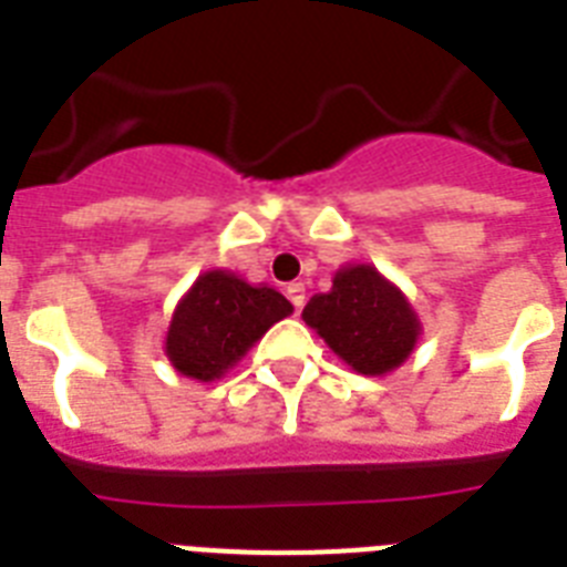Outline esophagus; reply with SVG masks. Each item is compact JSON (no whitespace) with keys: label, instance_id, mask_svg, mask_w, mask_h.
<instances>
[{"label":"esophagus","instance_id":"1","mask_svg":"<svg viewBox=\"0 0 567 567\" xmlns=\"http://www.w3.org/2000/svg\"><path fill=\"white\" fill-rule=\"evenodd\" d=\"M285 293H288V300L293 302V309H302V306H306V285L302 282H291Z\"/></svg>","mask_w":567,"mask_h":567}]
</instances>
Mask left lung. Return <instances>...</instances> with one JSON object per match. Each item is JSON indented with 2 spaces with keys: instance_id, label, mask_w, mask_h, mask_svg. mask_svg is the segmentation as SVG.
Instances as JSON below:
<instances>
[{
  "instance_id": "1",
  "label": "left lung",
  "mask_w": 567,
  "mask_h": 567,
  "mask_svg": "<svg viewBox=\"0 0 567 567\" xmlns=\"http://www.w3.org/2000/svg\"><path fill=\"white\" fill-rule=\"evenodd\" d=\"M302 318L364 377L394 371L421 332L403 293L368 265L341 270L332 291L311 297Z\"/></svg>"
}]
</instances>
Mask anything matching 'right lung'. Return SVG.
Segmentation results:
<instances>
[{
	"mask_svg": "<svg viewBox=\"0 0 567 567\" xmlns=\"http://www.w3.org/2000/svg\"><path fill=\"white\" fill-rule=\"evenodd\" d=\"M288 315L291 302L274 288H252L226 270H212L196 279L173 315L167 355L179 373L208 382Z\"/></svg>",
	"mask_w": 567,
	"mask_h": 567,
	"instance_id": "add662e5",
	"label": "right lung"
}]
</instances>
